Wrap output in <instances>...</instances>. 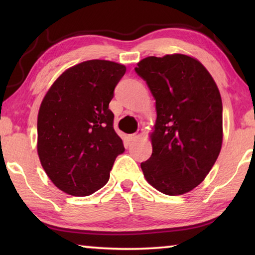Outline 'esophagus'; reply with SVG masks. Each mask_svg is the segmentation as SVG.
<instances>
[{
  "mask_svg": "<svg viewBox=\"0 0 255 255\" xmlns=\"http://www.w3.org/2000/svg\"><path fill=\"white\" fill-rule=\"evenodd\" d=\"M141 133H143V129H138L137 132L135 133H131V135H129L128 138L129 140H136L137 138H139L141 136Z\"/></svg>",
  "mask_w": 255,
  "mask_h": 255,
  "instance_id": "34e87169",
  "label": "esophagus"
}]
</instances>
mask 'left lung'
Instances as JSON below:
<instances>
[{
    "instance_id": "obj_1",
    "label": "left lung",
    "mask_w": 255,
    "mask_h": 255,
    "mask_svg": "<svg viewBox=\"0 0 255 255\" xmlns=\"http://www.w3.org/2000/svg\"><path fill=\"white\" fill-rule=\"evenodd\" d=\"M137 65L157 114L150 135L153 153L140 167L159 192L183 195L204 181L221 152V93L205 66L190 56H149Z\"/></svg>"
}]
</instances>
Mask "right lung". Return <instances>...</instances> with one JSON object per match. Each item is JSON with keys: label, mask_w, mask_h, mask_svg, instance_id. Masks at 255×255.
<instances>
[{"label": "right lung", "mask_w": 255, "mask_h": 255, "mask_svg": "<svg viewBox=\"0 0 255 255\" xmlns=\"http://www.w3.org/2000/svg\"><path fill=\"white\" fill-rule=\"evenodd\" d=\"M122 64L93 59L68 68L51 85L38 114V155L53 183L84 197L110 178L115 159L125 152L109 109Z\"/></svg>", "instance_id": "1"}]
</instances>
